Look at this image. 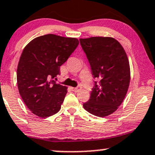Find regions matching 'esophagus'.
I'll use <instances>...</instances> for the list:
<instances>
[{
    "label": "esophagus",
    "instance_id": "obj_1",
    "mask_svg": "<svg viewBox=\"0 0 155 155\" xmlns=\"http://www.w3.org/2000/svg\"><path fill=\"white\" fill-rule=\"evenodd\" d=\"M81 88H82V87H81L80 86H79V87H71V90H72L73 91H74V92H77L78 91L81 90Z\"/></svg>",
    "mask_w": 155,
    "mask_h": 155
}]
</instances>
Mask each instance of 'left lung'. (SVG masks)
I'll use <instances>...</instances> for the list:
<instances>
[{
    "instance_id": "left-lung-1",
    "label": "left lung",
    "mask_w": 155,
    "mask_h": 155,
    "mask_svg": "<svg viewBox=\"0 0 155 155\" xmlns=\"http://www.w3.org/2000/svg\"><path fill=\"white\" fill-rule=\"evenodd\" d=\"M79 41L93 76L98 80L83 107L94 116H109L123 102L129 87L128 56L120 42L111 37H91Z\"/></svg>"
}]
</instances>
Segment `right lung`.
Instances as JSON below:
<instances>
[{"label":"right lung","mask_w":155,"mask_h":155,"mask_svg":"<svg viewBox=\"0 0 155 155\" xmlns=\"http://www.w3.org/2000/svg\"><path fill=\"white\" fill-rule=\"evenodd\" d=\"M79 45L76 38L48 34L37 37L23 50L17 68L18 88L32 114L42 118L61 109L68 87L52 79Z\"/></svg>","instance_id":"1"}]
</instances>
